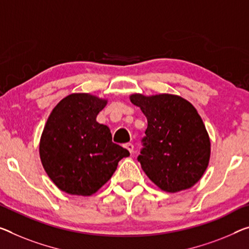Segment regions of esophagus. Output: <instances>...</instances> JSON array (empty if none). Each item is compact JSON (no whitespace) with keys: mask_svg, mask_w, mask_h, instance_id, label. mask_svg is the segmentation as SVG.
Masks as SVG:
<instances>
[{"mask_svg":"<svg viewBox=\"0 0 249 249\" xmlns=\"http://www.w3.org/2000/svg\"><path fill=\"white\" fill-rule=\"evenodd\" d=\"M124 148L128 149V150L130 151V154H132V152H133V144L132 143H130V142L125 143L124 144Z\"/></svg>","mask_w":249,"mask_h":249,"instance_id":"esophagus-1","label":"esophagus"}]
</instances>
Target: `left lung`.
<instances>
[{"label": "left lung", "instance_id": "obj_1", "mask_svg": "<svg viewBox=\"0 0 249 249\" xmlns=\"http://www.w3.org/2000/svg\"><path fill=\"white\" fill-rule=\"evenodd\" d=\"M130 100L147 117L138 161L149 179L167 193L193 187L210 157V140L197 110L174 94H132Z\"/></svg>", "mask_w": 249, "mask_h": 249}]
</instances>
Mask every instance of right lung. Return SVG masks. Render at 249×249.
Here are the masks:
<instances>
[{
    "label": "right lung",
    "mask_w": 249,
    "mask_h": 249,
    "mask_svg": "<svg viewBox=\"0 0 249 249\" xmlns=\"http://www.w3.org/2000/svg\"><path fill=\"white\" fill-rule=\"evenodd\" d=\"M107 105L88 93H73L52 110L40 141L44 170L56 187L90 196L111 178L118 162L130 154L112 142L110 129L97 122Z\"/></svg>",
    "instance_id": "1"
}]
</instances>
